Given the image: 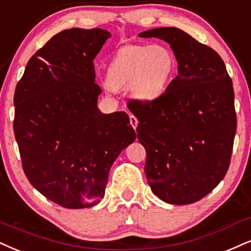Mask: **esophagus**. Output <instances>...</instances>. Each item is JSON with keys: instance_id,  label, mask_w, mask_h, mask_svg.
<instances>
[{"instance_id": "esophagus-1", "label": "esophagus", "mask_w": 251, "mask_h": 251, "mask_svg": "<svg viewBox=\"0 0 251 251\" xmlns=\"http://www.w3.org/2000/svg\"><path fill=\"white\" fill-rule=\"evenodd\" d=\"M129 119H130V125H131V126L136 130V128H137V125H138L137 119H136V117H135L134 115H130V117H129Z\"/></svg>"}]
</instances>
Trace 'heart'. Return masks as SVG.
I'll return each instance as SVG.
<instances>
[{
  "mask_svg": "<svg viewBox=\"0 0 251 251\" xmlns=\"http://www.w3.org/2000/svg\"><path fill=\"white\" fill-rule=\"evenodd\" d=\"M175 67V55L166 46L126 45L108 65L106 85L111 91L128 86L132 100L151 103L169 88Z\"/></svg>",
  "mask_w": 251,
  "mask_h": 251,
  "instance_id": "1",
  "label": "heart"
}]
</instances>
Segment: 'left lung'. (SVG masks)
<instances>
[{"instance_id":"left-lung-1","label":"left lung","mask_w":251,"mask_h":251,"mask_svg":"<svg viewBox=\"0 0 251 251\" xmlns=\"http://www.w3.org/2000/svg\"><path fill=\"white\" fill-rule=\"evenodd\" d=\"M140 37L169 43L178 63V75L163 97L136 102L131 110L147 151L148 182L165 202L193 203L229 168L236 134L233 82L220 55L180 29L156 27Z\"/></svg>"}]
</instances>
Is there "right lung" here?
Returning a JSON list of instances; mask_svg holds the SVG:
<instances>
[{
    "label": "right lung",
    "mask_w": 251,
    "mask_h": 251,
    "mask_svg": "<svg viewBox=\"0 0 251 251\" xmlns=\"http://www.w3.org/2000/svg\"><path fill=\"white\" fill-rule=\"evenodd\" d=\"M111 35L64 30L27 61L15 89L14 132L33 187L65 208H89L104 196L109 170L136 140L123 111L102 114L93 60Z\"/></svg>",
    "instance_id": "add662e5"
}]
</instances>
